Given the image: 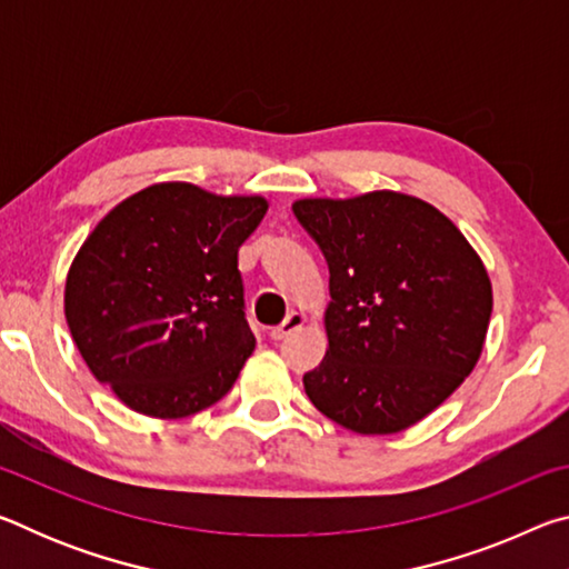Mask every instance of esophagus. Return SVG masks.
I'll use <instances>...</instances> for the list:
<instances>
[{
	"instance_id": "34e87169",
	"label": "esophagus",
	"mask_w": 569,
	"mask_h": 569,
	"mask_svg": "<svg viewBox=\"0 0 569 569\" xmlns=\"http://www.w3.org/2000/svg\"><path fill=\"white\" fill-rule=\"evenodd\" d=\"M303 323H306V313L303 311H291V313L286 316L281 326H276V329H271V339L281 341V339H286L288 333H293V331L301 329Z\"/></svg>"
}]
</instances>
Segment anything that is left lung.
Returning <instances> with one entry per match:
<instances>
[{
    "instance_id": "left-lung-1",
    "label": "left lung",
    "mask_w": 569,
    "mask_h": 569,
    "mask_svg": "<svg viewBox=\"0 0 569 569\" xmlns=\"http://www.w3.org/2000/svg\"><path fill=\"white\" fill-rule=\"evenodd\" d=\"M293 213L329 263V349L303 377L316 409L356 435H397L475 369L492 281L469 240L397 190L301 198Z\"/></svg>"
}]
</instances>
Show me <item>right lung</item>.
<instances>
[{
  "label": "right lung",
  "mask_w": 569,
  "mask_h": 569,
  "mask_svg": "<svg viewBox=\"0 0 569 569\" xmlns=\"http://www.w3.org/2000/svg\"><path fill=\"white\" fill-rule=\"evenodd\" d=\"M266 210L263 196L156 182L114 206L77 250L64 319L92 377L124 407L182 419L233 387L256 349L238 248Z\"/></svg>",
  "instance_id": "right-lung-1"
}]
</instances>
